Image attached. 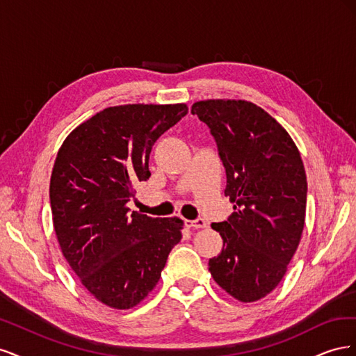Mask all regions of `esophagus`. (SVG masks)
Wrapping results in <instances>:
<instances>
[{
  "label": "esophagus",
  "instance_id": "obj_1",
  "mask_svg": "<svg viewBox=\"0 0 356 356\" xmlns=\"http://www.w3.org/2000/svg\"><path fill=\"white\" fill-rule=\"evenodd\" d=\"M186 225L191 229H204L207 227V221L203 218H197V220H186Z\"/></svg>",
  "mask_w": 356,
  "mask_h": 356
}]
</instances>
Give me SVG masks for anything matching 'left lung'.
Instances as JSON below:
<instances>
[{"label":"left lung","mask_w":356,"mask_h":356,"mask_svg":"<svg viewBox=\"0 0 356 356\" xmlns=\"http://www.w3.org/2000/svg\"><path fill=\"white\" fill-rule=\"evenodd\" d=\"M218 145L234 212L212 222L222 251L209 272L242 303L266 297L279 285L305 229L307 181L293 138L260 106L243 99L195 102Z\"/></svg>","instance_id":"left-lung-1"}]
</instances>
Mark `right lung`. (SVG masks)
Listing matches in <instances>:
<instances>
[{
	"instance_id": "obj_1",
	"label": "right lung",
	"mask_w": 356,
	"mask_h": 356,
	"mask_svg": "<svg viewBox=\"0 0 356 356\" xmlns=\"http://www.w3.org/2000/svg\"><path fill=\"white\" fill-rule=\"evenodd\" d=\"M187 113V104L110 106L59 148L50 178L53 227L72 272L105 306L141 303L182 238L181 218L131 212L127 202L152 175L154 143Z\"/></svg>"
}]
</instances>
